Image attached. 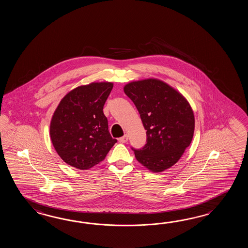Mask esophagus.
I'll use <instances>...</instances> for the list:
<instances>
[{
    "mask_svg": "<svg viewBox=\"0 0 248 248\" xmlns=\"http://www.w3.org/2000/svg\"><path fill=\"white\" fill-rule=\"evenodd\" d=\"M127 140H128V137H127V135H124L123 137H121L120 139H119V141L121 142H127Z\"/></svg>",
    "mask_w": 248,
    "mask_h": 248,
    "instance_id": "esophagus-1",
    "label": "esophagus"
}]
</instances>
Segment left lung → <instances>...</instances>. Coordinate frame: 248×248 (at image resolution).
Returning <instances> with one entry per match:
<instances>
[{
	"label": "left lung",
	"instance_id": "obj_1",
	"mask_svg": "<svg viewBox=\"0 0 248 248\" xmlns=\"http://www.w3.org/2000/svg\"><path fill=\"white\" fill-rule=\"evenodd\" d=\"M124 92L135 104L146 130V143L134 151L137 160L153 172L176 163L191 142L195 121L189 103L163 81H134Z\"/></svg>",
	"mask_w": 248,
	"mask_h": 248
}]
</instances>
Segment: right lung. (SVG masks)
Segmentation results:
<instances>
[{"mask_svg": "<svg viewBox=\"0 0 248 248\" xmlns=\"http://www.w3.org/2000/svg\"><path fill=\"white\" fill-rule=\"evenodd\" d=\"M112 87L111 82L80 86L59 103L50 123V137L65 163L81 170L90 169L104 160L117 142L103 111Z\"/></svg>", "mask_w": 248, "mask_h": 248, "instance_id": "obj_1", "label": "right lung"}]
</instances>
